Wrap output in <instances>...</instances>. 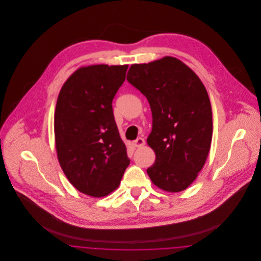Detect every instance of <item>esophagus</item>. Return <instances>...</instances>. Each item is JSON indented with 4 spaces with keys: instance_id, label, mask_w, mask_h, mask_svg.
<instances>
[{
    "instance_id": "obj_1",
    "label": "esophagus",
    "mask_w": 261,
    "mask_h": 261,
    "mask_svg": "<svg viewBox=\"0 0 261 261\" xmlns=\"http://www.w3.org/2000/svg\"><path fill=\"white\" fill-rule=\"evenodd\" d=\"M145 145V140L143 138H138L137 140H135L134 142V146L136 148H140V147H143Z\"/></svg>"
}]
</instances>
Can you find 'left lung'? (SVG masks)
<instances>
[{
    "label": "left lung",
    "instance_id": "obj_1",
    "mask_svg": "<svg viewBox=\"0 0 261 261\" xmlns=\"http://www.w3.org/2000/svg\"><path fill=\"white\" fill-rule=\"evenodd\" d=\"M127 81L149 101L152 128L148 145L155 162L150 180L176 193L190 186L203 167L212 138V112L206 89L185 63L172 58L132 64Z\"/></svg>",
    "mask_w": 261,
    "mask_h": 261
}]
</instances>
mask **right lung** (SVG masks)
Listing matches in <instances>:
<instances>
[{
	"instance_id": "obj_1",
	"label": "right lung",
	"mask_w": 261,
	"mask_h": 261,
	"mask_svg": "<svg viewBox=\"0 0 261 261\" xmlns=\"http://www.w3.org/2000/svg\"><path fill=\"white\" fill-rule=\"evenodd\" d=\"M128 65L81 67L63 84L55 112V139L62 170L88 196H108L130 163L112 111Z\"/></svg>"
}]
</instances>
